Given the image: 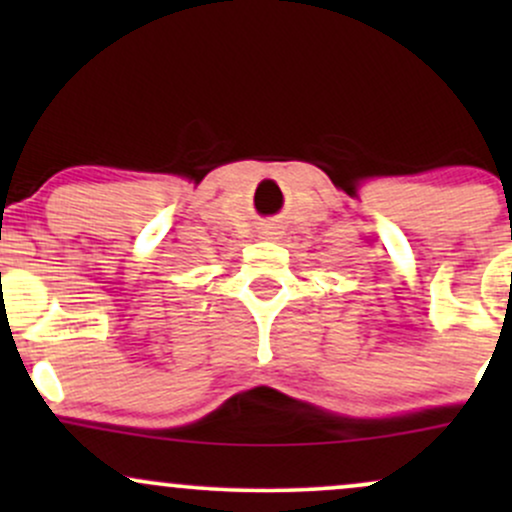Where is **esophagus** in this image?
<instances>
[{"instance_id":"obj_1","label":"esophagus","mask_w":512,"mask_h":512,"mask_svg":"<svg viewBox=\"0 0 512 512\" xmlns=\"http://www.w3.org/2000/svg\"><path fill=\"white\" fill-rule=\"evenodd\" d=\"M264 236H267V238H274L276 236V231H274V226H267V228H264Z\"/></svg>"}]
</instances>
